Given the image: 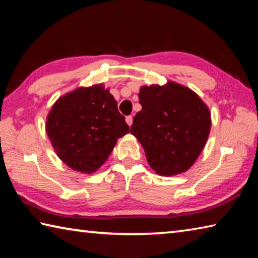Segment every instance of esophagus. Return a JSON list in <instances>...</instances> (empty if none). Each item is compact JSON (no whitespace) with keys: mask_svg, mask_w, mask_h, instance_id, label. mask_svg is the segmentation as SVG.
I'll return each instance as SVG.
<instances>
[{"mask_svg":"<svg viewBox=\"0 0 258 258\" xmlns=\"http://www.w3.org/2000/svg\"><path fill=\"white\" fill-rule=\"evenodd\" d=\"M125 120H126V123H127L128 126H131V125L133 124V117H132V116H127V117H126V118H125Z\"/></svg>","mask_w":258,"mask_h":258,"instance_id":"obj_1","label":"esophagus"}]
</instances>
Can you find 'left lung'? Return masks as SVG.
<instances>
[{
	"mask_svg": "<svg viewBox=\"0 0 258 258\" xmlns=\"http://www.w3.org/2000/svg\"><path fill=\"white\" fill-rule=\"evenodd\" d=\"M142 109L133 118L132 133L145 149L148 164L161 176L189 169L206 145L211 111L189 87L169 81L142 86Z\"/></svg>",
	"mask_w": 258,
	"mask_h": 258,
	"instance_id": "left-lung-1",
	"label": "left lung"
}]
</instances>
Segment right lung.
Returning a JSON list of instances; mask_svg holds the SVG:
<instances>
[{
    "mask_svg": "<svg viewBox=\"0 0 258 258\" xmlns=\"http://www.w3.org/2000/svg\"><path fill=\"white\" fill-rule=\"evenodd\" d=\"M45 128L59 158L85 174L97 172L117 140L130 132L117 101L103 84L77 87L60 97L46 117Z\"/></svg>",
    "mask_w": 258,
    "mask_h": 258,
    "instance_id": "1",
    "label": "right lung"
}]
</instances>
